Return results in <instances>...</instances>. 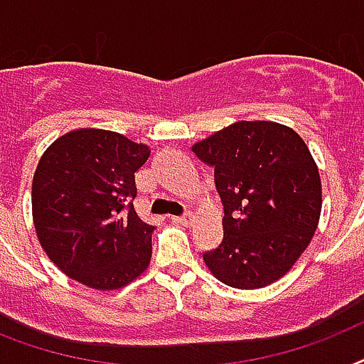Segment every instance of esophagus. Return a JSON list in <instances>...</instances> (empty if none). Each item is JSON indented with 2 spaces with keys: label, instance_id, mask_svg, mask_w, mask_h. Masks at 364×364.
Wrapping results in <instances>:
<instances>
[{
  "label": "esophagus",
  "instance_id": "34e87169",
  "mask_svg": "<svg viewBox=\"0 0 364 364\" xmlns=\"http://www.w3.org/2000/svg\"><path fill=\"white\" fill-rule=\"evenodd\" d=\"M171 221L177 223V225H183V227H188V225L193 223V215H191V213H185V215L171 217Z\"/></svg>",
  "mask_w": 364,
  "mask_h": 364
}]
</instances>
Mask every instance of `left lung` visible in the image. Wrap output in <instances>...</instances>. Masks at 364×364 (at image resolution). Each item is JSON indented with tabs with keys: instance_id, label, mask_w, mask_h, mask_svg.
Wrapping results in <instances>:
<instances>
[{
	"instance_id": "left-lung-1",
	"label": "left lung",
	"mask_w": 364,
	"mask_h": 364,
	"mask_svg": "<svg viewBox=\"0 0 364 364\" xmlns=\"http://www.w3.org/2000/svg\"><path fill=\"white\" fill-rule=\"evenodd\" d=\"M213 168L223 242L204 253L211 274L236 289H260L287 274L316 234L319 170L304 139L285 124L240 121L194 143Z\"/></svg>"
}]
</instances>
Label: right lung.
<instances>
[{"instance_id": "add662e5", "label": "right lung", "mask_w": 364, "mask_h": 364, "mask_svg": "<svg viewBox=\"0 0 364 364\" xmlns=\"http://www.w3.org/2000/svg\"><path fill=\"white\" fill-rule=\"evenodd\" d=\"M149 154L147 145L98 128L68 132L43 153L31 183L33 225L65 276L111 291L145 272L154 227L132 202Z\"/></svg>"}]
</instances>
